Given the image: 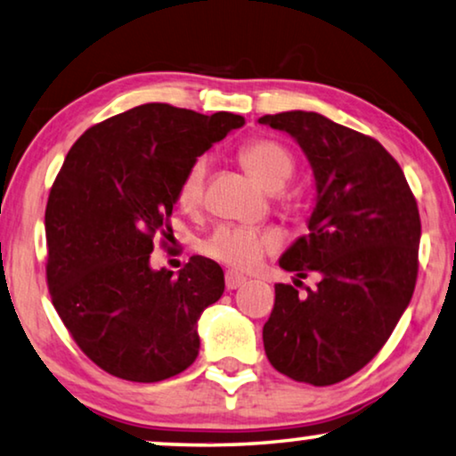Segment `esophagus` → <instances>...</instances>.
<instances>
[{
    "label": "esophagus",
    "mask_w": 456,
    "mask_h": 456,
    "mask_svg": "<svg viewBox=\"0 0 456 456\" xmlns=\"http://www.w3.org/2000/svg\"><path fill=\"white\" fill-rule=\"evenodd\" d=\"M244 283H246V277L240 275V273H235V271L224 273V285H227V289H238Z\"/></svg>",
    "instance_id": "34e87169"
}]
</instances>
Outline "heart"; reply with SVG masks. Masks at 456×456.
<instances>
[{
  "label": "heart",
  "instance_id": "b5f03b06",
  "mask_svg": "<svg viewBox=\"0 0 456 456\" xmlns=\"http://www.w3.org/2000/svg\"><path fill=\"white\" fill-rule=\"evenodd\" d=\"M240 160L258 183L269 190H279L291 179L296 160L283 143L269 137H258L240 148ZM208 158L200 156L187 167L179 183L177 200L187 210L198 208L204 202ZM281 240L271 229L246 227V224H216L200 244L206 256L235 271H252L266 254L275 252Z\"/></svg>",
  "mask_w": 456,
  "mask_h": 456
}]
</instances>
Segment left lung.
<instances>
[{"instance_id":"1","label":"left lung","mask_w":456,"mask_h":456,"mask_svg":"<svg viewBox=\"0 0 456 456\" xmlns=\"http://www.w3.org/2000/svg\"><path fill=\"white\" fill-rule=\"evenodd\" d=\"M258 123L288 131L317 181L311 233L279 265L298 277L317 273L319 283L306 296L275 285L265 352L291 379L338 384L384 348L412 298L421 238L417 200L378 139L317 112L266 114Z\"/></svg>"}]
</instances>
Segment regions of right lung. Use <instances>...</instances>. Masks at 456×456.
I'll use <instances>...</instances> for the list:
<instances>
[{"label": "right lung", "mask_w": 456, "mask_h": 456, "mask_svg": "<svg viewBox=\"0 0 456 456\" xmlns=\"http://www.w3.org/2000/svg\"><path fill=\"white\" fill-rule=\"evenodd\" d=\"M244 125L171 104H143L83 133L45 208L47 288L89 361L126 381L154 384L196 361V323L223 296V269L191 256L177 277L150 269L187 167Z\"/></svg>", "instance_id": "right-lung-1"}]
</instances>
